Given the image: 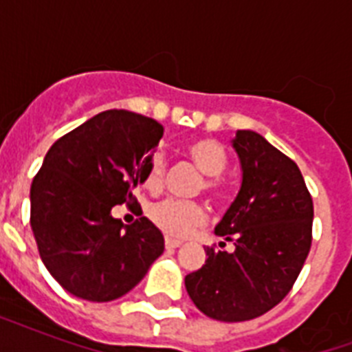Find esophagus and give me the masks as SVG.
Instances as JSON below:
<instances>
[{"mask_svg": "<svg viewBox=\"0 0 352 352\" xmlns=\"http://www.w3.org/2000/svg\"><path fill=\"white\" fill-rule=\"evenodd\" d=\"M164 245H166V248H168V250H173V248H179L182 243H181V241H177V239H171V237H166Z\"/></svg>", "mask_w": 352, "mask_h": 352, "instance_id": "esophagus-1", "label": "esophagus"}]
</instances>
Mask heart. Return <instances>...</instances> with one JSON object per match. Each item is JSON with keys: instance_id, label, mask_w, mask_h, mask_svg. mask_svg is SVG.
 <instances>
[{"instance_id": "b5f03b06", "label": "heart", "mask_w": 352, "mask_h": 352, "mask_svg": "<svg viewBox=\"0 0 352 352\" xmlns=\"http://www.w3.org/2000/svg\"><path fill=\"white\" fill-rule=\"evenodd\" d=\"M188 157L192 159L201 173H204V181L201 188L208 192L212 197L219 199L225 195V182L221 173L228 166V155L225 146L215 138H199L188 146ZM166 171V157L162 151H153L149 155L146 171H144V186L155 192L162 186ZM148 217L159 230L170 237H186L195 228L206 223V210L201 203L195 201H177V199H164L151 204L148 208Z\"/></svg>"}]
</instances>
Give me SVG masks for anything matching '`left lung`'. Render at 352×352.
I'll return each mask as SVG.
<instances>
[{"mask_svg":"<svg viewBox=\"0 0 352 352\" xmlns=\"http://www.w3.org/2000/svg\"><path fill=\"white\" fill-rule=\"evenodd\" d=\"M234 148L243 182L215 234L235 250L206 246V263L184 279L199 311L219 322L254 320L278 305L312 243L314 206L298 164L248 129L235 133Z\"/></svg>","mask_w":352,"mask_h":352,"instance_id":"left-lung-1","label":"left lung"}]
</instances>
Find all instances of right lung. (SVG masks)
<instances>
[{
  "instance_id": "1",
  "label": "right lung",
  "mask_w": 352,
  "mask_h": 352,
  "mask_svg": "<svg viewBox=\"0 0 352 352\" xmlns=\"http://www.w3.org/2000/svg\"><path fill=\"white\" fill-rule=\"evenodd\" d=\"M164 127L126 109L98 113L47 151L30 184V226L43 265L63 289L87 301L127 294L164 252L157 226H124L117 204H138L149 155Z\"/></svg>"
}]
</instances>
